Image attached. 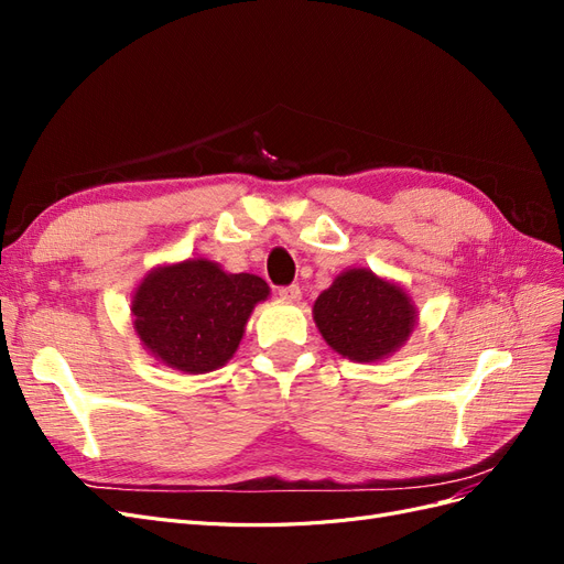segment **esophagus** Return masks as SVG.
I'll list each match as a JSON object with an SVG mask.
<instances>
[{
	"label": "esophagus",
	"instance_id": "obj_1",
	"mask_svg": "<svg viewBox=\"0 0 564 564\" xmlns=\"http://www.w3.org/2000/svg\"><path fill=\"white\" fill-rule=\"evenodd\" d=\"M278 294L282 301H289V303H296L301 301V286L299 284H289V286H280Z\"/></svg>",
	"mask_w": 564,
	"mask_h": 564
}]
</instances>
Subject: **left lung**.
<instances>
[{
  "instance_id": "obj_1",
  "label": "left lung",
  "mask_w": 564,
  "mask_h": 564,
  "mask_svg": "<svg viewBox=\"0 0 564 564\" xmlns=\"http://www.w3.org/2000/svg\"><path fill=\"white\" fill-rule=\"evenodd\" d=\"M313 317L322 338L355 362H379L395 352L414 332L416 308L404 289L350 268L317 296Z\"/></svg>"
}]
</instances>
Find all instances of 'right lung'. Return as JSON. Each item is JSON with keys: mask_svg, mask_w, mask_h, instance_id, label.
<instances>
[{"mask_svg": "<svg viewBox=\"0 0 564 564\" xmlns=\"http://www.w3.org/2000/svg\"><path fill=\"white\" fill-rule=\"evenodd\" d=\"M270 286L207 259L152 268L131 301L133 329L166 367L207 373L224 367L245 336L253 305Z\"/></svg>", "mask_w": 564, "mask_h": 564, "instance_id": "right-lung-1", "label": "right lung"}]
</instances>
